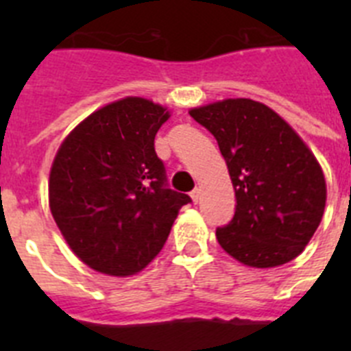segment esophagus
Listing matches in <instances>:
<instances>
[{
	"label": "esophagus",
	"mask_w": 351,
	"mask_h": 351,
	"mask_svg": "<svg viewBox=\"0 0 351 351\" xmlns=\"http://www.w3.org/2000/svg\"><path fill=\"white\" fill-rule=\"evenodd\" d=\"M200 193H202V190H200V188H195L193 191H191V200H193L195 204L198 202V200H200Z\"/></svg>",
	"instance_id": "esophagus-1"
}]
</instances>
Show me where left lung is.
<instances>
[{"label":"left lung","instance_id":"left-lung-1","mask_svg":"<svg viewBox=\"0 0 351 351\" xmlns=\"http://www.w3.org/2000/svg\"><path fill=\"white\" fill-rule=\"evenodd\" d=\"M218 141L235 190L219 246L250 267H276L302 253L325 209V178L315 154L283 117L250 98L191 108Z\"/></svg>","mask_w":351,"mask_h":351}]
</instances>
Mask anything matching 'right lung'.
Returning <instances> with one entry per match:
<instances>
[{"label": "right lung", "instance_id": "1", "mask_svg": "<svg viewBox=\"0 0 351 351\" xmlns=\"http://www.w3.org/2000/svg\"><path fill=\"white\" fill-rule=\"evenodd\" d=\"M170 117L128 96L101 107L63 141L49 178V206L71 251L108 276L142 271L165 244L186 193L169 188L154 137Z\"/></svg>", "mask_w": 351, "mask_h": 351}]
</instances>
